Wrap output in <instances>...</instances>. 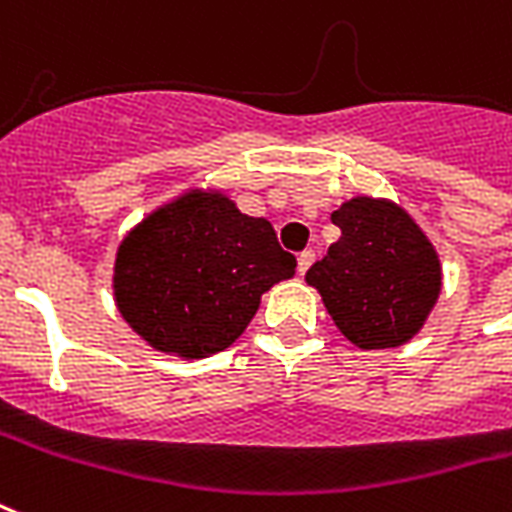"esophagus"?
<instances>
[{"mask_svg": "<svg viewBox=\"0 0 512 512\" xmlns=\"http://www.w3.org/2000/svg\"><path fill=\"white\" fill-rule=\"evenodd\" d=\"M312 263H314V249H304V252L298 255V274L304 276Z\"/></svg>", "mask_w": 512, "mask_h": 512, "instance_id": "34e87169", "label": "esophagus"}]
</instances>
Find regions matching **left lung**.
<instances>
[{"mask_svg": "<svg viewBox=\"0 0 512 512\" xmlns=\"http://www.w3.org/2000/svg\"><path fill=\"white\" fill-rule=\"evenodd\" d=\"M331 219L342 236L306 271V282L355 347L388 350L410 342L442 290L429 236L385 198H352Z\"/></svg>", "mask_w": 512, "mask_h": 512, "instance_id": "1", "label": "left lung"}]
</instances>
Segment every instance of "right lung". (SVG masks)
<instances>
[{
    "label": "right lung",
    "mask_w": 512,
    "mask_h": 512,
    "mask_svg": "<svg viewBox=\"0 0 512 512\" xmlns=\"http://www.w3.org/2000/svg\"><path fill=\"white\" fill-rule=\"evenodd\" d=\"M293 274L268 219L246 217L217 189H189L121 241L113 295L154 350L206 358L236 342L260 295Z\"/></svg>",
    "instance_id": "1"
}]
</instances>
